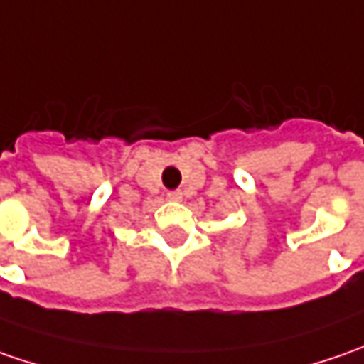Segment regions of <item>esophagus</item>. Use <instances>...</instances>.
I'll list each match as a JSON object with an SVG mask.
<instances>
[{"label":"esophagus","mask_w":364,"mask_h":364,"mask_svg":"<svg viewBox=\"0 0 364 364\" xmlns=\"http://www.w3.org/2000/svg\"><path fill=\"white\" fill-rule=\"evenodd\" d=\"M166 196H168L170 200H182V192H180V190H172V192H168Z\"/></svg>","instance_id":"obj_1"}]
</instances>
